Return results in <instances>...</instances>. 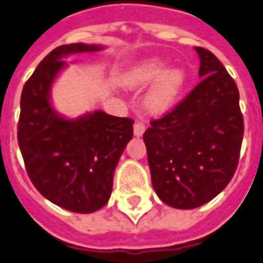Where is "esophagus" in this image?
<instances>
[{"mask_svg": "<svg viewBox=\"0 0 263 263\" xmlns=\"http://www.w3.org/2000/svg\"><path fill=\"white\" fill-rule=\"evenodd\" d=\"M145 130H146L145 123H143L142 121H136V123H134V136L141 137L145 133Z\"/></svg>", "mask_w": 263, "mask_h": 263, "instance_id": "1", "label": "esophagus"}]
</instances>
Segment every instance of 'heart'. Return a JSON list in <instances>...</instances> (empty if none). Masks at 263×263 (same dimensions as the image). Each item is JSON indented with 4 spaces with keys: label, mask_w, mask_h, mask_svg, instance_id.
Returning <instances> with one entry per match:
<instances>
[{
    "label": "heart",
    "mask_w": 263,
    "mask_h": 263,
    "mask_svg": "<svg viewBox=\"0 0 263 263\" xmlns=\"http://www.w3.org/2000/svg\"><path fill=\"white\" fill-rule=\"evenodd\" d=\"M167 65L166 58H149L134 67L126 78L130 86H145L154 81L145 96V106L150 113L159 114L169 109L185 84V70L181 67L167 69Z\"/></svg>",
    "instance_id": "1"
}]
</instances>
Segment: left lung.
<instances>
[{"label": "left lung", "instance_id": "obj_1", "mask_svg": "<svg viewBox=\"0 0 263 263\" xmlns=\"http://www.w3.org/2000/svg\"><path fill=\"white\" fill-rule=\"evenodd\" d=\"M196 50L201 82L143 133L154 190L176 209L199 208L225 189L243 138L237 84L212 51Z\"/></svg>", "mask_w": 263, "mask_h": 263}]
</instances>
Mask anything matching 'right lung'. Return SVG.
<instances>
[{"label":"right lung","instance_id":"add662e5","mask_svg":"<svg viewBox=\"0 0 263 263\" xmlns=\"http://www.w3.org/2000/svg\"><path fill=\"white\" fill-rule=\"evenodd\" d=\"M97 45L69 44L51 50L24 85L18 145L29 178L54 205L74 213H93L107 203L113 176L126 143L132 118L97 110L66 120L50 104V87L65 55L101 50Z\"/></svg>","mask_w":263,"mask_h":263}]
</instances>
